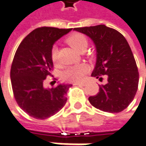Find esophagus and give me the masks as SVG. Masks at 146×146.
Listing matches in <instances>:
<instances>
[{"label": "esophagus", "instance_id": "34e87169", "mask_svg": "<svg viewBox=\"0 0 146 146\" xmlns=\"http://www.w3.org/2000/svg\"><path fill=\"white\" fill-rule=\"evenodd\" d=\"M86 82H75L73 83V85L74 86H86Z\"/></svg>", "mask_w": 146, "mask_h": 146}]
</instances>
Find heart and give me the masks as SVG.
I'll use <instances>...</instances> for the list:
<instances>
[{
	"mask_svg": "<svg viewBox=\"0 0 146 146\" xmlns=\"http://www.w3.org/2000/svg\"><path fill=\"white\" fill-rule=\"evenodd\" d=\"M68 44L74 49L81 51L82 48L87 47V38L81 33H74L68 36L67 38ZM51 59L53 63H57L58 61V48L54 45L50 52ZM89 70V65L86 63H81L68 66L62 73V78L68 82H80L82 81Z\"/></svg>",
	"mask_w": 146,
	"mask_h": 146,
	"instance_id": "1",
	"label": "heart"
}]
</instances>
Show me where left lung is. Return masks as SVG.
Instances as JSON below:
<instances>
[{
    "instance_id": "1",
    "label": "left lung",
    "mask_w": 146,
    "mask_h": 146,
    "mask_svg": "<svg viewBox=\"0 0 146 146\" xmlns=\"http://www.w3.org/2000/svg\"><path fill=\"white\" fill-rule=\"evenodd\" d=\"M73 30L86 35L96 47L97 59L91 76L108 75V83L99 86V92L89 98L90 103L106 112L122 111L133 100L139 82L137 66L126 38L105 25Z\"/></svg>"
}]
</instances>
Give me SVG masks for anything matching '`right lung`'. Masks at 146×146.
Segmentation results:
<instances>
[{
    "label": "right lung",
    "instance_id": "add662e5",
    "mask_svg": "<svg viewBox=\"0 0 146 146\" xmlns=\"http://www.w3.org/2000/svg\"><path fill=\"white\" fill-rule=\"evenodd\" d=\"M71 31L72 28H37L25 37L16 51L10 70L13 95L18 106L33 118H49L66 103L70 85L59 84L46 89L43 82L52 70L50 52L53 44Z\"/></svg>",
    "mask_w": 146,
    "mask_h": 146
}]
</instances>
